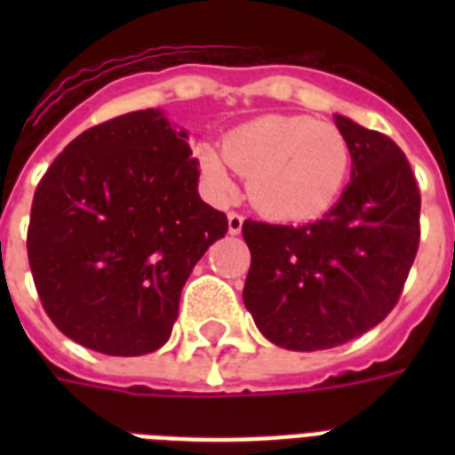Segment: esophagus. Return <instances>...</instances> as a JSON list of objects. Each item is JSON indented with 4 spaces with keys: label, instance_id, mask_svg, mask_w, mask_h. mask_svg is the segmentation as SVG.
Masks as SVG:
<instances>
[{
    "label": "esophagus",
    "instance_id": "obj_1",
    "mask_svg": "<svg viewBox=\"0 0 455 455\" xmlns=\"http://www.w3.org/2000/svg\"><path fill=\"white\" fill-rule=\"evenodd\" d=\"M241 228H243V214L228 212V234L231 235L241 234Z\"/></svg>",
    "mask_w": 455,
    "mask_h": 455
}]
</instances>
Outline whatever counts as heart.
<instances>
[{
  "instance_id": "1",
  "label": "heart",
  "mask_w": 455,
  "mask_h": 455,
  "mask_svg": "<svg viewBox=\"0 0 455 455\" xmlns=\"http://www.w3.org/2000/svg\"><path fill=\"white\" fill-rule=\"evenodd\" d=\"M200 172L217 198L234 193V170L248 196L278 221H307L339 198L352 170V148L331 123L307 116H264L228 132L224 146H198Z\"/></svg>"
}]
</instances>
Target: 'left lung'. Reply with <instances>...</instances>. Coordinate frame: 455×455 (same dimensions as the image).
Listing matches in <instances>:
<instances>
[{"mask_svg": "<svg viewBox=\"0 0 455 455\" xmlns=\"http://www.w3.org/2000/svg\"><path fill=\"white\" fill-rule=\"evenodd\" d=\"M352 179L314 224L243 221V302L274 345L331 349L375 328L399 302L420 243V191L403 151L349 117Z\"/></svg>", "mask_w": 455, "mask_h": 455, "instance_id": "1", "label": "left lung"}]
</instances>
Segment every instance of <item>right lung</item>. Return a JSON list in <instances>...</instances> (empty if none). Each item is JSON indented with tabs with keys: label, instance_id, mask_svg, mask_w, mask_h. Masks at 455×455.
I'll return each mask as SVG.
<instances>
[{
	"label": "right lung",
	"instance_id": "right-lung-1",
	"mask_svg": "<svg viewBox=\"0 0 455 455\" xmlns=\"http://www.w3.org/2000/svg\"><path fill=\"white\" fill-rule=\"evenodd\" d=\"M163 110L82 132L32 198L28 262L63 335L110 356L170 339L186 278L228 231L198 196V163Z\"/></svg>",
	"mask_w": 455,
	"mask_h": 455
}]
</instances>
